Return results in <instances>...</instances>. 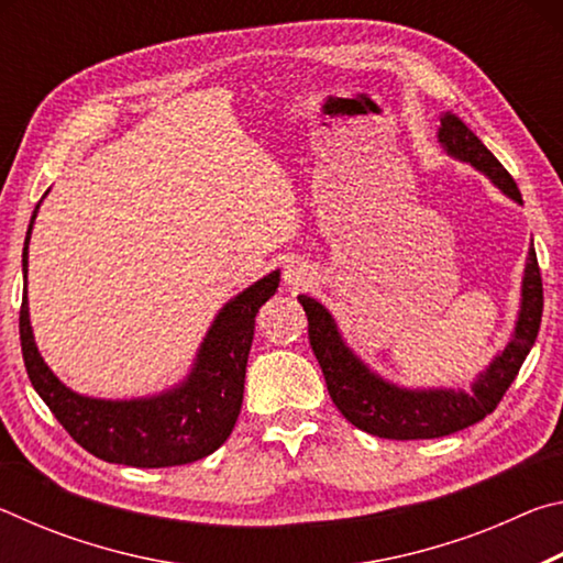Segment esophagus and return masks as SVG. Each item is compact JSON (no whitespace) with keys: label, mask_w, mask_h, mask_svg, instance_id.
I'll return each instance as SVG.
<instances>
[{"label":"esophagus","mask_w":563,"mask_h":563,"mask_svg":"<svg viewBox=\"0 0 563 563\" xmlns=\"http://www.w3.org/2000/svg\"><path fill=\"white\" fill-rule=\"evenodd\" d=\"M285 283H288L292 290L308 288L312 283V273L308 271V265H288V271H285Z\"/></svg>","instance_id":"1"}]
</instances>
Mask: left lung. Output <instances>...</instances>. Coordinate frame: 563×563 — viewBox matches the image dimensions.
<instances>
[{"label": "left lung", "instance_id": "obj_1", "mask_svg": "<svg viewBox=\"0 0 563 563\" xmlns=\"http://www.w3.org/2000/svg\"><path fill=\"white\" fill-rule=\"evenodd\" d=\"M440 141L446 154L470 161L504 194L521 203V194L509 170L454 113L442 117ZM298 300L308 316V340L320 362L322 375H325L332 402L357 430L385 437V440H434V437L460 432L492 415L501 397L507 395L514 377L519 375L523 360L539 335L541 312H544V288H541L537 251L529 247V263L521 285V310L509 345L492 362L487 373L476 379L472 393H454V389L419 393V389H399L369 373L345 347L330 312L308 295H300Z\"/></svg>", "mask_w": 563, "mask_h": 563}]
</instances>
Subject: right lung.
<instances>
[{"mask_svg": "<svg viewBox=\"0 0 563 563\" xmlns=\"http://www.w3.org/2000/svg\"><path fill=\"white\" fill-rule=\"evenodd\" d=\"M34 218L36 211L32 223ZM32 223L22 253L24 298L19 310V340H22L26 375L71 440L103 462L141 466V470L190 464L216 452L233 432L235 419L241 415L255 316L261 305L278 290L280 273L265 275L218 312L198 352L194 373L184 385L151 399L107 402V399L81 397L64 387L44 365L34 345L30 308H26V258H30L26 247H30Z\"/></svg>", "mask_w": 563, "mask_h": 563, "instance_id": "right-lung-1", "label": "right lung"}]
</instances>
